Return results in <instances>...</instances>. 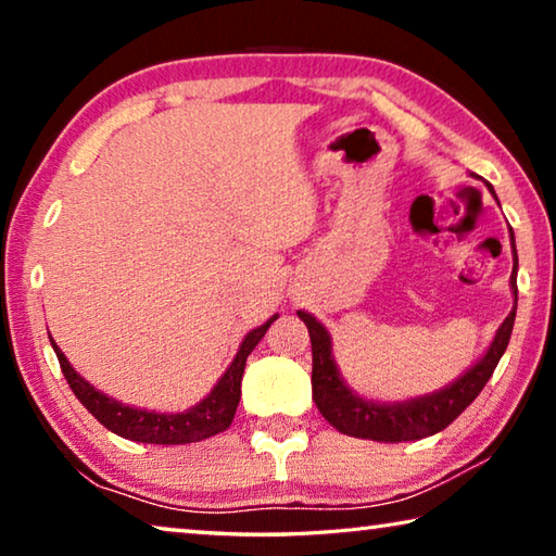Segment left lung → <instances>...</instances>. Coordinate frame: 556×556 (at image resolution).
Masks as SVG:
<instances>
[{"mask_svg": "<svg viewBox=\"0 0 556 556\" xmlns=\"http://www.w3.org/2000/svg\"><path fill=\"white\" fill-rule=\"evenodd\" d=\"M488 191H493L491 184H485ZM513 238V277L510 289L515 296L513 312L507 314L495 338L488 345V351L470 365V368L458 375L454 382L437 392L421 394V397L402 400V402H375L355 394L348 382L341 378L336 357L331 333L326 331L324 324H318L312 314L296 312L301 321L306 324L308 336H312V390L318 412L324 414L328 425L336 427L341 434L355 439H372L384 441V444H400V441H417L431 434H439L446 429L470 402L478 397V392L491 380L495 365L501 363L507 343H510L515 312H517V252H515V235Z\"/></svg>", "mask_w": 556, "mask_h": 556, "instance_id": "obj_1", "label": "left lung"}]
</instances>
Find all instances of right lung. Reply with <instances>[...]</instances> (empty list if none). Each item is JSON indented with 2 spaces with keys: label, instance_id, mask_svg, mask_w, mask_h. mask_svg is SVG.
Masks as SVG:
<instances>
[{
  "label": "right lung",
  "instance_id": "1",
  "mask_svg": "<svg viewBox=\"0 0 556 556\" xmlns=\"http://www.w3.org/2000/svg\"><path fill=\"white\" fill-rule=\"evenodd\" d=\"M279 314H275L257 328L242 338V343L235 353L232 363L228 370L223 372V378L213 384V390L205 394L201 402H195L193 407L184 412H154V409H139L131 407V404L119 402L110 394L100 392L98 388L83 378V375L73 368L68 357L51 338V345L59 357L61 370L68 380L71 390L75 397L80 400L83 407H86L92 417H96L102 427L110 429L112 434L129 441H142V444H193V441H203L208 437L220 434L230 427L235 417V409L240 404V382L244 372V363H248V355L255 351V345L262 341V336L267 333V328L275 324Z\"/></svg>",
  "mask_w": 556,
  "mask_h": 556
}]
</instances>
